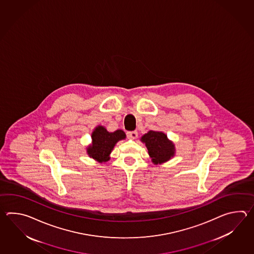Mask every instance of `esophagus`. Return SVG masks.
<instances>
[{
	"instance_id": "esophagus-1",
	"label": "esophagus",
	"mask_w": 254,
	"mask_h": 254,
	"mask_svg": "<svg viewBox=\"0 0 254 254\" xmlns=\"http://www.w3.org/2000/svg\"><path fill=\"white\" fill-rule=\"evenodd\" d=\"M127 136L129 139H136L138 137V132L136 130H132V131H127Z\"/></svg>"
}]
</instances>
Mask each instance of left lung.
<instances>
[{"label": "left lung", "mask_w": 254, "mask_h": 254, "mask_svg": "<svg viewBox=\"0 0 254 254\" xmlns=\"http://www.w3.org/2000/svg\"><path fill=\"white\" fill-rule=\"evenodd\" d=\"M141 140L145 142L149 155L155 164L166 162L174 155V145L163 132L150 130L141 137Z\"/></svg>", "instance_id": "obj_1"}]
</instances>
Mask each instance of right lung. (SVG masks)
<instances>
[{"label": "right lung", "instance_id": "obj_1", "mask_svg": "<svg viewBox=\"0 0 254 254\" xmlns=\"http://www.w3.org/2000/svg\"><path fill=\"white\" fill-rule=\"evenodd\" d=\"M92 144L88 147V154L99 162H107L109 155L117 141L125 138V131L117 129L109 132L103 126H98L92 132Z\"/></svg>", "mask_w": 254, "mask_h": 254}]
</instances>
